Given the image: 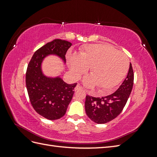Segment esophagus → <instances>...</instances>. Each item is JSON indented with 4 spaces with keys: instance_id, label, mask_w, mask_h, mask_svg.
<instances>
[{
    "instance_id": "esophagus-1",
    "label": "esophagus",
    "mask_w": 157,
    "mask_h": 157,
    "mask_svg": "<svg viewBox=\"0 0 157 157\" xmlns=\"http://www.w3.org/2000/svg\"><path fill=\"white\" fill-rule=\"evenodd\" d=\"M82 89H83V88L81 86H80V84H78L77 85V86H76V88H75L76 90H82Z\"/></svg>"
}]
</instances>
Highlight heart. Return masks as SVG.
Here are the masks:
<instances>
[{"label":"heart","instance_id":"obj_1","mask_svg":"<svg viewBox=\"0 0 157 157\" xmlns=\"http://www.w3.org/2000/svg\"><path fill=\"white\" fill-rule=\"evenodd\" d=\"M70 70L76 78L90 67V76L84 80L88 86L97 87L99 92H108L124 77L129 59L122 52L110 44H97L84 46L80 55L70 56Z\"/></svg>","mask_w":157,"mask_h":157}]
</instances>
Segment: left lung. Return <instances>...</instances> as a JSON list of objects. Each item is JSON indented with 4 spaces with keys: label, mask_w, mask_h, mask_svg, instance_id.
<instances>
[{
    "label": "left lung",
    "mask_w": 157,
    "mask_h": 157,
    "mask_svg": "<svg viewBox=\"0 0 157 157\" xmlns=\"http://www.w3.org/2000/svg\"><path fill=\"white\" fill-rule=\"evenodd\" d=\"M134 84V71L132 64L126 78L116 92L109 96L95 98L86 96L85 111L87 116L97 124H105L119 115L124 109Z\"/></svg>",
    "instance_id": "left-lung-1"
}]
</instances>
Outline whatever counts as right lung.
<instances>
[{
  "instance_id": "1",
  "label": "right lung",
  "mask_w": 157,
  "mask_h": 157,
  "mask_svg": "<svg viewBox=\"0 0 157 157\" xmlns=\"http://www.w3.org/2000/svg\"><path fill=\"white\" fill-rule=\"evenodd\" d=\"M71 45L61 39L48 42L35 52L27 69L26 87L31 105L38 114L48 120L65 115L77 83L69 84L59 77H46L41 71V63L49 54L58 56L65 62L66 52Z\"/></svg>"
}]
</instances>
